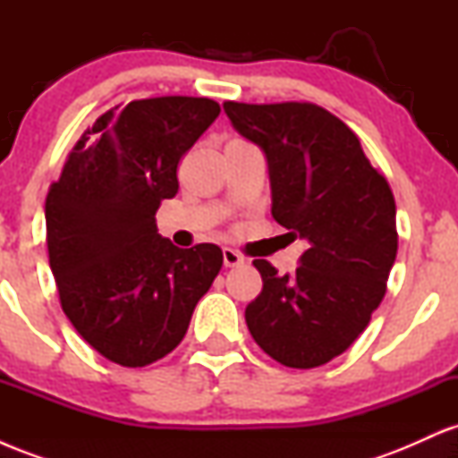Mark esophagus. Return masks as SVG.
Segmentation results:
<instances>
[{
  "mask_svg": "<svg viewBox=\"0 0 458 458\" xmlns=\"http://www.w3.org/2000/svg\"><path fill=\"white\" fill-rule=\"evenodd\" d=\"M222 254H224V267H239V265H243V262H245L243 256H241L239 251L230 250V247H224Z\"/></svg>",
  "mask_w": 458,
  "mask_h": 458,
  "instance_id": "esophagus-1",
  "label": "esophagus"
}]
</instances>
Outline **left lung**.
I'll return each mask as SVG.
<instances>
[{
  "label": "left lung",
  "mask_w": 458,
  "mask_h": 458,
  "mask_svg": "<svg viewBox=\"0 0 458 458\" xmlns=\"http://www.w3.org/2000/svg\"><path fill=\"white\" fill-rule=\"evenodd\" d=\"M224 112L265 152L273 219L308 243L293 276L254 260L262 291L245 308L247 329L284 366L327 364L386 295L398 250L392 189L353 131L318 105L225 101Z\"/></svg>",
  "instance_id": "8db88e82"
}]
</instances>
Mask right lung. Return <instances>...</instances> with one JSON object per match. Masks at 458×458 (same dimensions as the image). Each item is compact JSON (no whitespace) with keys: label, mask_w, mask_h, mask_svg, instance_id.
I'll list each match as a JSON object with an SVG mask.
<instances>
[{"label":"right lung","mask_w":458,"mask_h":458,"mask_svg":"<svg viewBox=\"0 0 458 458\" xmlns=\"http://www.w3.org/2000/svg\"><path fill=\"white\" fill-rule=\"evenodd\" d=\"M115 109L81 135L49 187L47 247L62 310L79 335L114 364L141 368L181 344L224 265L217 245L181 250L155 222L163 199L178 191V161L219 105L157 97Z\"/></svg>","instance_id":"1"}]
</instances>
